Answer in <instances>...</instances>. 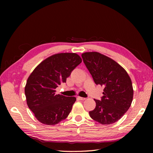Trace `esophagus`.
Masks as SVG:
<instances>
[{
    "instance_id": "esophagus-1",
    "label": "esophagus",
    "mask_w": 153,
    "mask_h": 153,
    "mask_svg": "<svg viewBox=\"0 0 153 153\" xmlns=\"http://www.w3.org/2000/svg\"><path fill=\"white\" fill-rule=\"evenodd\" d=\"M78 98L80 100H86V98H82V97H80V96H78Z\"/></svg>"
}]
</instances>
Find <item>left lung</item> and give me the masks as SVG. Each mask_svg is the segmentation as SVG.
<instances>
[{"mask_svg": "<svg viewBox=\"0 0 153 153\" xmlns=\"http://www.w3.org/2000/svg\"><path fill=\"white\" fill-rule=\"evenodd\" d=\"M82 57L96 85L105 86L101 100H94L96 108L90 117L102 124H113L130 107L133 89L126 71L113 59L97 52H85Z\"/></svg>", "mask_w": 153, "mask_h": 153, "instance_id": "1", "label": "left lung"}]
</instances>
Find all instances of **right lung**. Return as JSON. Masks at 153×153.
Wrapping results in <instances>:
<instances>
[{"instance_id": "add662e5", "label": "right lung", "mask_w": 153, "mask_h": 153, "mask_svg": "<svg viewBox=\"0 0 153 153\" xmlns=\"http://www.w3.org/2000/svg\"><path fill=\"white\" fill-rule=\"evenodd\" d=\"M81 62V57L75 53H56L45 59L31 73L25 87L27 104L40 123L55 125L68 116L76 99L55 94V89L66 82Z\"/></svg>"}]
</instances>
